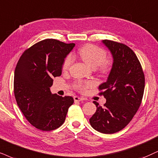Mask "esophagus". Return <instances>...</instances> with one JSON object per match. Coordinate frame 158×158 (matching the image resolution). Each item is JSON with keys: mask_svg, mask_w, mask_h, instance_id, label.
<instances>
[{"mask_svg": "<svg viewBox=\"0 0 158 158\" xmlns=\"http://www.w3.org/2000/svg\"><path fill=\"white\" fill-rule=\"evenodd\" d=\"M83 100H84V99H83V97H80L77 96L74 97V100H75V102H81V101H83Z\"/></svg>", "mask_w": 158, "mask_h": 158, "instance_id": "esophagus-1", "label": "esophagus"}]
</instances>
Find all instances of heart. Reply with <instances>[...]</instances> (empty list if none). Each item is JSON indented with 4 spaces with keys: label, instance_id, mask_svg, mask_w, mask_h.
Instances as JSON below:
<instances>
[{
    "label": "heart",
    "instance_id": "obj_1",
    "mask_svg": "<svg viewBox=\"0 0 158 158\" xmlns=\"http://www.w3.org/2000/svg\"><path fill=\"white\" fill-rule=\"evenodd\" d=\"M80 57L91 67L95 68L98 73L102 76H107L110 74L112 69V63L110 60L107 59L106 51L100 47L92 44H87L81 47L78 50ZM73 59L71 55L65 58L62 65L64 71L69 69L73 64ZM93 83L91 81H77L74 84L76 90L84 92L91 88Z\"/></svg>",
    "mask_w": 158,
    "mask_h": 158
}]
</instances>
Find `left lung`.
I'll use <instances>...</instances> for the list:
<instances>
[{"label": "left lung", "mask_w": 158, "mask_h": 158, "mask_svg": "<svg viewBox=\"0 0 158 158\" xmlns=\"http://www.w3.org/2000/svg\"><path fill=\"white\" fill-rule=\"evenodd\" d=\"M114 57L108 81L99 86V95L106 99L104 106H97L89 119L91 127L105 134L117 133L130 123L141 104L145 77L139 58L128 46L105 40Z\"/></svg>", "instance_id": "8db88e82"}]
</instances>
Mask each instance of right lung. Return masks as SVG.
I'll list each match as a JSON object with an SVG mask.
<instances>
[{
	"mask_svg": "<svg viewBox=\"0 0 158 158\" xmlns=\"http://www.w3.org/2000/svg\"><path fill=\"white\" fill-rule=\"evenodd\" d=\"M75 46L54 39L42 40L23 52L14 77L17 106L29 123L42 131L57 129L65 121L72 97L52 94V78L61 75L64 58Z\"/></svg>",
	"mask_w": 158,
	"mask_h": 158,
	"instance_id": "obj_1",
	"label": "right lung"
}]
</instances>
